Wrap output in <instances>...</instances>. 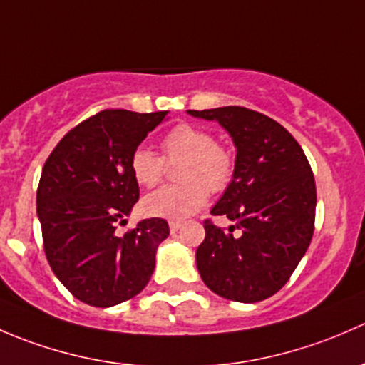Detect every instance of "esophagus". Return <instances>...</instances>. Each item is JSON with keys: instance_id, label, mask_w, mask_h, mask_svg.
<instances>
[{"instance_id": "34e87169", "label": "esophagus", "mask_w": 365, "mask_h": 365, "mask_svg": "<svg viewBox=\"0 0 365 365\" xmlns=\"http://www.w3.org/2000/svg\"><path fill=\"white\" fill-rule=\"evenodd\" d=\"M180 227H182V222H178V220H171V222H169V230H171V233H176Z\"/></svg>"}]
</instances>
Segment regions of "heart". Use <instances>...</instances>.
I'll return each mask as SVG.
<instances>
[{"instance_id": "obj_1", "label": "heart", "mask_w": 365, "mask_h": 365, "mask_svg": "<svg viewBox=\"0 0 365 365\" xmlns=\"http://www.w3.org/2000/svg\"><path fill=\"white\" fill-rule=\"evenodd\" d=\"M162 157L146 146L132 152L128 168L143 187L159 185L165 175V162H182V183L162 187L143 201V210L152 217L182 220L201 210L208 192L219 194L230 187L235 176V157L226 146L215 143L212 132L196 125L180 123L162 138Z\"/></svg>"}]
</instances>
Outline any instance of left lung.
I'll list each match as a JSON object with an SVG mask.
<instances>
[{
  "mask_svg": "<svg viewBox=\"0 0 365 365\" xmlns=\"http://www.w3.org/2000/svg\"><path fill=\"white\" fill-rule=\"evenodd\" d=\"M189 114L219 121L237 146L233 182L212 208V215L237 224L224 231L205 220L197 270L219 297L261 302L288 282L311 244L316 213L311 165L295 138L264 114L240 106Z\"/></svg>",
  "mask_w": 365,
  "mask_h": 365,
  "instance_id": "obj_1",
  "label": "left lung"
}]
</instances>
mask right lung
I'll use <instances>...</instances> for the list:
<instances>
[{"label": "right lung", "instance_id": "add662e5", "mask_svg": "<svg viewBox=\"0 0 365 365\" xmlns=\"http://www.w3.org/2000/svg\"><path fill=\"white\" fill-rule=\"evenodd\" d=\"M168 111L106 109L63 135L46 160L36 190L43 251L54 275L77 300L111 307L145 289L155 252L169 235L164 219L118 222L139 200L128 160Z\"/></svg>", "mask_w": 365, "mask_h": 365}]
</instances>
